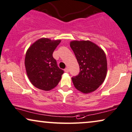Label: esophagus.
<instances>
[{
  "label": "esophagus",
  "mask_w": 132,
  "mask_h": 132,
  "mask_svg": "<svg viewBox=\"0 0 132 132\" xmlns=\"http://www.w3.org/2000/svg\"><path fill=\"white\" fill-rule=\"evenodd\" d=\"M64 71H65V72H66V73H68V71H69V69H68V67H67V68H65Z\"/></svg>",
  "instance_id": "1"
}]
</instances>
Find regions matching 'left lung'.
Masks as SVG:
<instances>
[{"label": "left lung", "instance_id": "left-lung-1", "mask_svg": "<svg viewBox=\"0 0 132 132\" xmlns=\"http://www.w3.org/2000/svg\"><path fill=\"white\" fill-rule=\"evenodd\" d=\"M70 45L80 68L79 74L71 78L75 88L83 93L95 91L103 83L107 75L105 53L96 44L89 40H73Z\"/></svg>", "mask_w": 132, "mask_h": 132}]
</instances>
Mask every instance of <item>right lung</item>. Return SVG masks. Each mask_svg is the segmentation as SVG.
<instances>
[{"mask_svg": "<svg viewBox=\"0 0 132 132\" xmlns=\"http://www.w3.org/2000/svg\"><path fill=\"white\" fill-rule=\"evenodd\" d=\"M61 40L41 38L29 47L25 58L27 76L32 85L48 91L57 86L64 71L58 67L53 53Z\"/></svg>", "mask_w": 132, "mask_h": 132, "instance_id": "1", "label": "right lung"}]
</instances>
